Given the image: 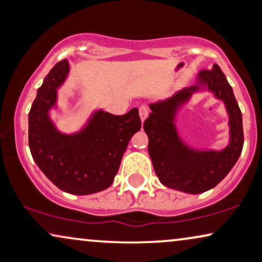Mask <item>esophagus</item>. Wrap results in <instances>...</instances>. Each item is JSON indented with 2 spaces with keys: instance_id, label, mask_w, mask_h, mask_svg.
<instances>
[{
  "instance_id": "34e87169",
  "label": "esophagus",
  "mask_w": 262,
  "mask_h": 262,
  "mask_svg": "<svg viewBox=\"0 0 262 262\" xmlns=\"http://www.w3.org/2000/svg\"><path fill=\"white\" fill-rule=\"evenodd\" d=\"M148 114H149V111H148V108H146L145 106L139 107V117H141L142 123L146 119V118H148Z\"/></svg>"
}]
</instances>
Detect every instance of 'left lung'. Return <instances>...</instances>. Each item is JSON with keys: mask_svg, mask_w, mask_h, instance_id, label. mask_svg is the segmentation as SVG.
<instances>
[{"mask_svg": "<svg viewBox=\"0 0 262 262\" xmlns=\"http://www.w3.org/2000/svg\"><path fill=\"white\" fill-rule=\"evenodd\" d=\"M209 90L225 102L229 116L231 138L221 152L195 150L182 142L174 126V117L193 92ZM152 111L143 124L148 135V151L160 181L167 187L198 194L217 186L237 162L243 148L242 113L231 85L221 68L202 70L196 83L171 98L151 103Z\"/></svg>", "mask_w": 262, "mask_h": 262, "instance_id": "8db88e82", "label": "left lung"}]
</instances>
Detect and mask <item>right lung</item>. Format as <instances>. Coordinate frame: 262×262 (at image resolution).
Wrapping results in <instances>:
<instances>
[{
	"instance_id": "1",
	"label": "right lung",
	"mask_w": 262,
	"mask_h": 262,
	"mask_svg": "<svg viewBox=\"0 0 262 262\" xmlns=\"http://www.w3.org/2000/svg\"><path fill=\"white\" fill-rule=\"evenodd\" d=\"M69 62L60 60L46 75L28 114L32 157L52 184L77 195L103 191L112 185L132 136L141 130L138 110L124 116L95 111L76 134L64 135L50 118L57 91L69 75Z\"/></svg>"
}]
</instances>
